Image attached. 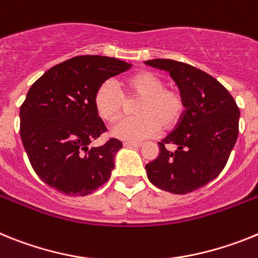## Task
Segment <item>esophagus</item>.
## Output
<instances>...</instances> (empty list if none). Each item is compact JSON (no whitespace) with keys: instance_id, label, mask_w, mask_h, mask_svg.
<instances>
[{"instance_id":"1","label":"esophagus","mask_w":258,"mask_h":258,"mask_svg":"<svg viewBox=\"0 0 258 258\" xmlns=\"http://www.w3.org/2000/svg\"><path fill=\"white\" fill-rule=\"evenodd\" d=\"M123 145L127 148H140L142 147V143H131V142H124Z\"/></svg>"}]
</instances>
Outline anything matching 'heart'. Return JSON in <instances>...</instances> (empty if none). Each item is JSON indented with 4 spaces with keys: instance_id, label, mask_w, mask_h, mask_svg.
Wrapping results in <instances>:
<instances>
[{
    "instance_id": "b5f03b06",
    "label": "heart",
    "mask_w": 258,
    "mask_h": 258,
    "mask_svg": "<svg viewBox=\"0 0 258 258\" xmlns=\"http://www.w3.org/2000/svg\"><path fill=\"white\" fill-rule=\"evenodd\" d=\"M124 92L140 97L136 104L138 115L127 116L111 127V135L124 142L140 143L152 138L160 127L169 130L180 120L185 105L178 91L165 88L162 78L153 73H140L124 80ZM97 114L105 120H114L122 113L123 95L115 82L105 80L93 96Z\"/></svg>"
}]
</instances>
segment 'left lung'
<instances>
[{
    "mask_svg": "<svg viewBox=\"0 0 258 258\" xmlns=\"http://www.w3.org/2000/svg\"><path fill=\"white\" fill-rule=\"evenodd\" d=\"M145 64L167 71L185 105L176 128L158 143V157L145 165L148 179L163 191L185 195L212 182L226 166L240 111L218 80L191 64L161 58Z\"/></svg>",
    "mask_w": 258,
    "mask_h": 258,
    "instance_id": "1",
    "label": "left lung"
}]
</instances>
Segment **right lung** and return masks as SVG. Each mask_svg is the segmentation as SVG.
Returning a JSON list of instances; mask_svg holds the SVG:
<instances>
[{
	"label": "right lung",
	"instance_id": "right-lung-1",
	"mask_svg": "<svg viewBox=\"0 0 258 258\" xmlns=\"http://www.w3.org/2000/svg\"><path fill=\"white\" fill-rule=\"evenodd\" d=\"M131 63L79 55L55 64L36 80L21 106V138L42 182L69 196H87L109 180L122 143L89 144L106 131L93 104L102 82Z\"/></svg>",
	"mask_w": 258,
	"mask_h": 258
}]
</instances>
